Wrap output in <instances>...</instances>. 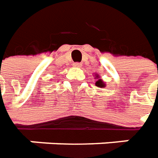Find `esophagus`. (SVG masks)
<instances>
[{
    "mask_svg": "<svg viewBox=\"0 0 158 158\" xmlns=\"http://www.w3.org/2000/svg\"><path fill=\"white\" fill-rule=\"evenodd\" d=\"M73 66L74 67H77V68H80V67L82 66V64H81V63H79V62L73 63Z\"/></svg>",
    "mask_w": 158,
    "mask_h": 158,
    "instance_id": "1",
    "label": "esophagus"
}]
</instances>
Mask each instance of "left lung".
Masks as SVG:
<instances>
[{
	"label": "left lung",
	"instance_id": "left-lung-1",
	"mask_svg": "<svg viewBox=\"0 0 158 158\" xmlns=\"http://www.w3.org/2000/svg\"><path fill=\"white\" fill-rule=\"evenodd\" d=\"M97 77V79H98V80L96 81L95 85H97V86H99V87H104L105 86V84H104V82L102 81V79H100V77L99 76H96Z\"/></svg>",
	"mask_w": 158,
	"mask_h": 158
}]
</instances>
